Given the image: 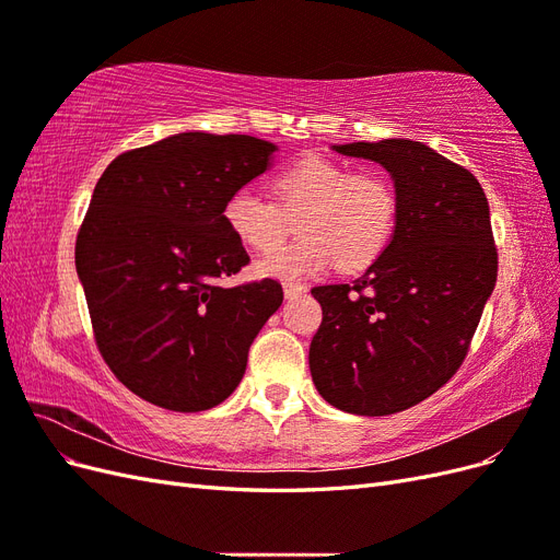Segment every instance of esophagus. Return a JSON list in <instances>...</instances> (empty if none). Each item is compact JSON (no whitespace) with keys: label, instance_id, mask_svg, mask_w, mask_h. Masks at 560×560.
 Wrapping results in <instances>:
<instances>
[{"label":"esophagus","instance_id":"34e87169","mask_svg":"<svg viewBox=\"0 0 560 560\" xmlns=\"http://www.w3.org/2000/svg\"><path fill=\"white\" fill-rule=\"evenodd\" d=\"M282 290H284V299L292 301V299H296V296H301L303 292H306V287H303L301 282H284Z\"/></svg>","mask_w":560,"mask_h":560}]
</instances>
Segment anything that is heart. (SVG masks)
<instances>
[{
    "label": "heart",
    "mask_w": 560,
    "mask_h": 560,
    "mask_svg": "<svg viewBox=\"0 0 560 560\" xmlns=\"http://www.w3.org/2000/svg\"><path fill=\"white\" fill-rule=\"evenodd\" d=\"M278 200L241 186L224 202V224L243 245L269 252L289 219L302 217V238L268 254L261 276L299 280L325 273L336 261L343 270L374 264L393 238L397 198L393 186L374 173H354L350 165L325 156H306L276 177Z\"/></svg>",
    "instance_id": "obj_1"
}]
</instances>
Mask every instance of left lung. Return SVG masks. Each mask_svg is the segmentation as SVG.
<instances>
[{
    "mask_svg": "<svg viewBox=\"0 0 560 560\" xmlns=\"http://www.w3.org/2000/svg\"><path fill=\"white\" fill-rule=\"evenodd\" d=\"M334 149L385 167L397 222L362 278L311 290L322 306L311 376L336 409L389 416L434 395L465 360L498 280L490 210L477 177L422 142Z\"/></svg>",
    "mask_w": 560,
    "mask_h": 560,
    "instance_id": "8db88e82",
    "label": "left lung"
}]
</instances>
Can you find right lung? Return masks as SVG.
I'll return each mask as SVG.
<instances>
[{"mask_svg": "<svg viewBox=\"0 0 560 560\" xmlns=\"http://www.w3.org/2000/svg\"><path fill=\"white\" fill-rule=\"evenodd\" d=\"M276 144L177 132L116 156L77 235V273L95 343L130 393L167 411L222 404L282 303L280 282L217 280L249 264L224 202L270 167Z\"/></svg>", "mask_w": 560, "mask_h": 560, "instance_id": "right-lung-1", "label": "right lung"}]
</instances>
